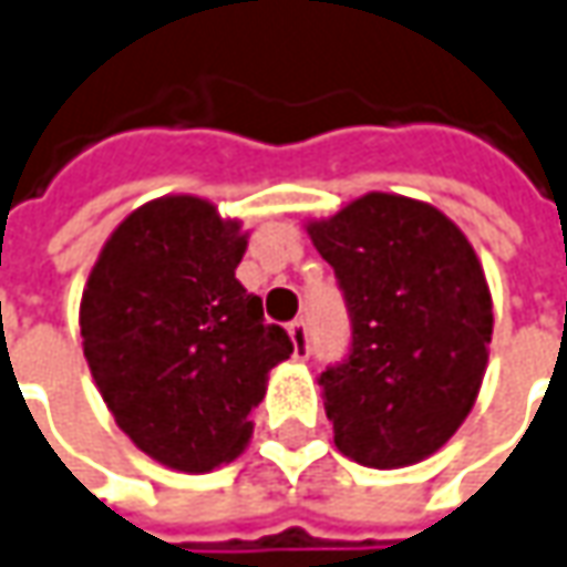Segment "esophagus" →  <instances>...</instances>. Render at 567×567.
Listing matches in <instances>:
<instances>
[{
    "mask_svg": "<svg viewBox=\"0 0 567 567\" xmlns=\"http://www.w3.org/2000/svg\"><path fill=\"white\" fill-rule=\"evenodd\" d=\"M288 338H291V348H295V360H307V353H310V348H307V326L300 319H295L288 326Z\"/></svg>",
    "mask_w": 567,
    "mask_h": 567,
    "instance_id": "1",
    "label": "esophagus"
}]
</instances>
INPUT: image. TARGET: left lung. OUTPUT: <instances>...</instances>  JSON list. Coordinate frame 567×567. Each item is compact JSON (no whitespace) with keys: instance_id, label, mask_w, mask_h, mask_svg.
<instances>
[{"instance_id":"1","label":"left lung","mask_w":567,"mask_h":567,"mask_svg":"<svg viewBox=\"0 0 567 567\" xmlns=\"http://www.w3.org/2000/svg\"><path fill=\"white\" fill-rule=\"evenodd\" d=\"M344 288L353 348L319 375L334 446L369 468L429 460L475 406L494 298L472 241L434 204L365 192L307 219Z\"/></svg>"}]
</instances>
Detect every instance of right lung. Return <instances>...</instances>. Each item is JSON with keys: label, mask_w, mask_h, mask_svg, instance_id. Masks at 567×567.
Returning a JSON list of instances; mask_svg holds the SVG:
<instances>
[{"label": "right lung", "mask_w": 567, "mask_h": 567, "mask_svg": "<svg viewBox=\"0 0 567 567\" xmlns=\"http://www.w3.org/2000/svg\"><path fill=\"white\" fill-rule=\"evenodd\" d=\"M245 251L241 219L198 195H164L107 235L83 288L95 388L117 429L173 472L238 460L269 369L295 350L235 279Z\"/></svg>", "instance_id": "right-lung-1"}]
</instances>
